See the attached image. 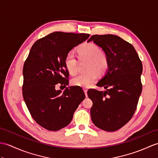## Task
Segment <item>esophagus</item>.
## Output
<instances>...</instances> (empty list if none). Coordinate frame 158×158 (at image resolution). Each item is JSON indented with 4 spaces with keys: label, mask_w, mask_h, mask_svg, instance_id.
<instances>
[{
    "label": "esophagus",
    "mask_w": 158,
    "mask_h": 158,
    "mask_svg": "<svg viewBox=\"0 0 158 158\" xmlns=\"http://www.w3.org/2000/svg\"><path fill=\"white\" fill-rule=\"evenodd\" d=\"M83 91H84V93H85L86 97H87V89H83Z\"/></svg>",
    "instance_id": "obj_1"
}]
</instances>
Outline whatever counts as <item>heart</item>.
I'll use <instances>...</instances> for the list:
<instances>
[{"instance_id":"obj_1","label":"heart","mask_w":158,"mask_h":158,"mask_svg":"<svg viewBox=\"0 0 158 158\" xmlns=\"http://www.w3.org/2000/svg\"><path fill=\"white\" fill-rule=\"evenodd\" d=\"M79 60H88L87 71L75 77L71 81L73 85L81 87H89L97 79L98 73L102 74L108 68V58L106 54L101 51L100 48L93 43H87L77 48ZM78 62L73 51L69 52L64 58V65L71 75L77 72Z\"/></svg>"}]
</instances>
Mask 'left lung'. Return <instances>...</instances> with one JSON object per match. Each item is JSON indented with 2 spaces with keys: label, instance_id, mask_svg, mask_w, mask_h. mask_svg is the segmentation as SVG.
<instances>
[{
  "label": "left lung",
  "instance_id": "1",
  "mask_svg": "<svg viewBox=\"0 0 158 158\" xmlns=\"http://www.w3.org/2000/svg\"><path fill=\"white\" fill-rule=\"evenodd\" d=\"M102 48L108 58L106 75L97 83L104 91H87L93 102L92 122L106 131H115L129 122L136 110L142 91L143 66L135 48L119 36L94 35L87 42Z\"/></svg>",
  "mask_w": 158,
  "mask_h": 158
}]
</instances>
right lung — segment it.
<instances>
[{"label":"right lung","instance_id":"right-lung-1","mask_svg":"<svg viewBox=\"0 0 158 158\" xmlns=\"http://www.w3.org/2000/svg\"><path fill=\"white\" fill-rule=\"evenodd\" d=\"M89 37L88 34L53 32L34 44L25 61L24 101L32 118L47 130L56 131L67 127L85 98L79 87H67L62 92L55 87L69 83L64 58Z\"/></svg>","mask_w":158,"mask_h":158}]
</instances>
